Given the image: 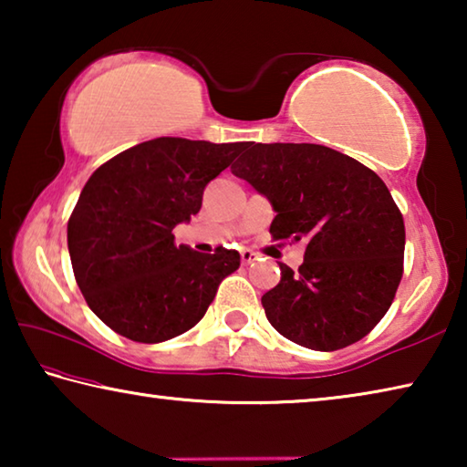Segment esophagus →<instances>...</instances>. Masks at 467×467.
<instances>
[{"mask_svg":"<svg viewBox=\"0 0 467 467\" xmlns=\"http://www.w3.org/2000/svg\"><path fill=\"white\" fill-rule=\"evenodd\" d=\"M257 259V253L255 251H251V249H243L241 251V262L244 264V265H249V264H253Z\"/></svg>","mask_w":467,"mask_h":467,"instance_id":"34e87169","label":"esophagus"}]
</instances>
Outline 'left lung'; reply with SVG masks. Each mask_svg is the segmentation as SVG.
I'll return each mask as SVG.
<instances>
[{
    "mask_svg": "<svg viewBox=\"0 0 467 467\" xmlns=\"http://www.w3.org/2000/svg\"><path fill=\"white\" fill-rule=\"evenodd\" d=\"M231 171L272 202L274 241H306L298 272L280 264V284L262 296L274 329L321 352L365 337L404 274V218L381 177L327 146L255 141H243Z\"/></svg>",
    "mask_w": 467,
    "mask_h": 467,
    "instance_id": "8db88e82",
    "label": "left lung"
}]
</instances>
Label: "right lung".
<instances>
[{
  "label": "right lung",
  "mask_w": 467,
  "mask_h": 467,
  "mask_svg": "<svg viewBox=\"0 0 467 467\" xmlns=\"http://www.w3.org/2000/svg\"><path fill=\"white\" fill-rule=\"evenodd\" d=\"M239 148L156 138L123 150L86 181L67 223V249L78 286L105 326L158 344L203 317L241 255L177 247L172 228L200 212L205 185Z\"/></svg>",
  "instance_id": "obj_1"
}]
</instances>
